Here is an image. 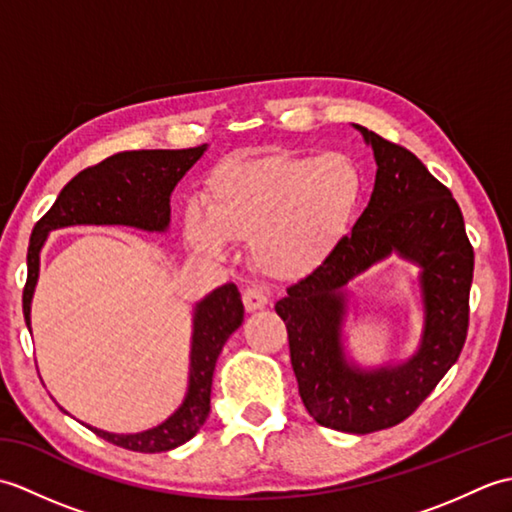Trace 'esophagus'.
I'll list each match as a JSON object with an SVG mask.
<instances>
[{
	"label": "esophagus",
	"instance_id": "1",
	"mask_svg": "<svg viewBox=\"0 0 512 512\" xmlns=\"http://www.w3.org/2000/svg\"><path fill=\"white\" fill-rule=\"evenodd\" d=\"M242 299H244V308L248 312L262 310V308H266V303H268V295H266V290H262V288H246Z\"/></svg>",
	"mask_w": 512,
	"mask_h": 512
}]
</instances>
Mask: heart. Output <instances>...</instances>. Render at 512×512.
<instances>
[{
	"label": "heart",
	"instance_id": "heart-1",
	"mask_svg": "<svg viewBox=\"0 0 512 512\" xmlns=\"http://www.w3.org/2000/svg\"><path fill=\"white\" fill-rule=\"evenodd\" d=\"M361 176L339 154H270L224 162L206 180V206L184 217L189 244L224 255L228 242L253 246L266 275L295 281L314 273L345 233Z\"/></svg>",
	"mask_w": 512,
	"mask_h": 512
}]
</instances>
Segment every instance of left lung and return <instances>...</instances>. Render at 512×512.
I'll return each instance as SVG.
<instances>
[{
	"label": "left lung",
	"instance_id": "8db88e82",
	"mask_svg": "<svg viewBox=\"0 0 512 512\" xmlns=\"http://www.w3.org/2000/svg\"><path fill=\"white\" fill-rule=\"evenodd\" d=\"M374 149L376 184L352 233L277 301L286 323L299 396L323 427L372 433L407 420L449 372L469 332L473 246L451 191L407 147L358 127ZM391 249L423 268L428 321L409 364L365 375L340 350L342 286Z\"/></svg>",
	"mask_w": 512,
	"mask_h": 512
}]
</instances>
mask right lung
<instances>
[{"instance_id":"obj_1","label":"right lung","mask_w":512,"mask_h":512,"mask_svg":"<svg viewBox=\"0 0 512 512\" xmlns=\"http://www.w3.org/2000/svg\"><path fill=\"white\" fill-rule=\"evenodd\" d=\"M206 145L189 149L121 151L76 173L61 189L57 202L32 228L28 246V277L24 286V319L30 328V299L39 277V250L54 228L74 224H127L145 231H165L169 195ZM244 321L242 295L235 284L213 290L195 310L189 394L182 407L160 427L134 436H116L92 429L116 447L136 453H160L180 447L200 431L211 411V385L217 356Z\"/></svg>"}]
</instances>
